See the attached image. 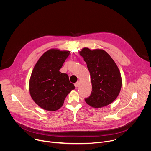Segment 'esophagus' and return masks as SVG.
Listing matches in <instances>:
<instances>
[{
    "mask_svg": "<svg viewBox=\"0 0 151 151\" xmlns=\"http://www.w3.org/2000/svg\"><path fill=\"white\" fill-rule=\"evenodd\" d=\"M74 85H75V86L77 88V87H78V86H79V82H76L75 84H74Z\"/></svg>",
    "mask_w": 151,
    "mask_h": 151,
    "instance_id": "1",
    "label": "esophagus"
}]
</instances>
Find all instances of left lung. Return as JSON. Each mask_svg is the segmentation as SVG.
<instances>
[{
    "mask_svg": "<svg viewBox=\"0 0 151 151\" xmlns=\"http://www.w3.org/2000/svg\"><path fill=\"white\" fill-rule=\"evenodd\" d=\"M91 75L92 91L85 99L92 107L99 108L113 102L122 88L119 69L111 57L103 50H91L84 48L80 52Z\"/></svg>",
    "mask_w": 151,
    "mask_h": 151,
    "instance_id": "left-lung-1",
    "label": "left lung"
}]
</instances>
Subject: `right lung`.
<instances>
[{
  "label": "right lung",
  "instance_id": "add662e5",
  "mask_svg": "<svg viewBox=\"0 0 151 151\" xmlns=\"http://www.w3.org/2000/svg\"><path fill=\"white\" fill-rule=\"evenodd\" d=\"M69 53L50 50L34 66L29 83L30 95L45 110L54 111L60 108L67 95L75 88L68 75L59 71Z\"/></svg>",
  "mask_w": 151,
  "mask_h": 151
}]
</instances>
